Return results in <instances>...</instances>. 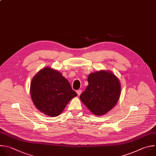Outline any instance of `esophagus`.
Segmentation results:
<instances>
[{
	"mask_svg": "<svg viewBox=\"0 0 156 156\" xmlns=\"http://www.w3.org/2000/svg\"><path fill=\"white\" fill-rule=\"evenodd\" d=\"M77 95H78V96H79L81 93H82V90H77Z\"/></svg>",
	"mask_w": 156,
	"mask_h": 156,
	"instance_id": "34e87169",
	"label": "esophagus"
}]
</instances>
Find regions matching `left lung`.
I'll list each match as a JSON object with an SVG mask.
<instances>
[{
    "instance_id": "obj_1",
    "label": "left lung",
    "mask_w": 156,
    "mask_h": 156,
    "mask_svg": "<svg viewBox=\"0 0 156 156\" xmlns=\"http://www.w3.org/2000/svg\"><path fill=\"white\" fill-rule=\"evenodd\" d=\"M85 90L80 96L82 102L96 115H103L117 104L121 91L120 81L111 71L101 70L88 76Z\"/></svg>"
}]
</instances>
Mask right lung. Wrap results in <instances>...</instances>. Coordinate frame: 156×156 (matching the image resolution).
I'll list each match as a JSON object with an SVG mask.
<instances>
[{
    "label": "right lung",
    "mask_w": 156,
    "mask_h": 156,
    "mask_svg": "<svg viewBox=\"0 0 156 156\" xmlns=\"http://www.w3.org/2000/svg\"><path fill=\"white\" fill-rule=\"evenodd\" d=\"M30 94L37 109L50 117L59 115L77 95L61 73L50 67L42 69L33 77Z\"/></svg>",
    "instance_id": "obj_1"
}]
</instances>
